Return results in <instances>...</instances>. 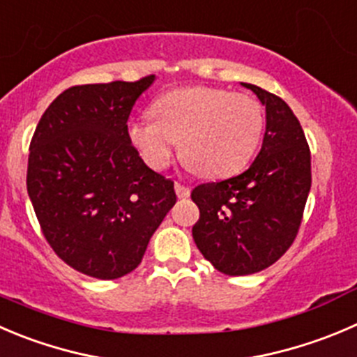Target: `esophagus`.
I'll use <instances>...</instances> for the list:
<instances>
[{"label": "esophagus", "instance_id": "esophagus-1", "mask_svg": "<svg viewBox=\"0 0 357 357\" xmlns=\"http://www.w3.org/2000/svg\"><path fill=\"white\" fill-rule=\"evenodd\" d=\"M174 190H176V195H178L179 199H188L190 197V188L188 186L181 185V183H176Z\"/></svg>", "mask_w": 357, "mask_h": 357}]
</instances>
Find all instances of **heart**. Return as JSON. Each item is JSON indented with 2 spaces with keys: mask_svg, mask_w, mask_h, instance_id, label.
<instances>
[{
  "mask_svg": "<svg viewBox=\"0 0 357 357\" xmlns=\"http://www.w3.org/2000/svg\"><path fill=\"white\" fill-rule=\"evenodd\" d=\"M151 119L129 122V139L148 165L169 164L176 143L181 160L204 178L241 171L255 155L265 126L263 108L248 94L214 86L169 91L151 105Z\"/></svg>",
  "mask_w": 357,
  "mask_h": 357,
  "instance_id": "obj_1",
  "label": "heart"
}]
</instances>
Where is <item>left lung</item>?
I'll list each match as a JSON object with an SVG mask.
<instances>
[{
    "label": "left lung",
    "mask_w": 357,
    "mask_h": 357,
    "mask_svg": "<svg viewBox=\"0 0 357 357\" xmlns=\"http://www.w3.org/2000/svg\"><path fill=\"white\" fill-rule=\"evenodd\" d=\"M242 85L265 105L261 150L241 174L192 190L200 213L193 241L227 275L265 271L291 248L312 183L309 143L291 108L279 96Z\"/></svg>",
    "instance_id": "obj_1"
}]
</instances>
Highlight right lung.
I'll return each instance as SVG.
<instances>
[{"label": "right lung", "instance_id": "add662e5", "mask_svg": "<svg viewBox=\"0 0 357 357\" xmlns=\"http://www.w3.org/2000/svg\"><path fill=\"white\" fill-rule=\"evenodd\" d=\"M153 79L69 86L31 139L26 183L41 231L62 261L89 278L132 272L176 204L174 181L144 164L127 130Z\"/></svg>", "mask_w": 357, "mask_h": 357}]
</instances>
